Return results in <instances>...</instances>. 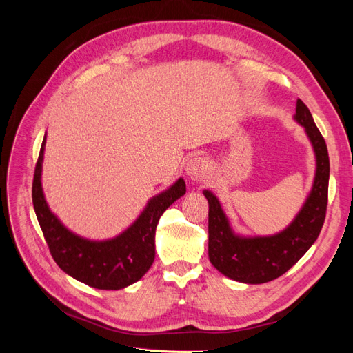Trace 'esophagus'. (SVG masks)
<instances>
[{"mask_svg":"<svg viewBox=\"0 0 353 353\" xmlns=\"http://www.w3.org/2000/svg\"><path fill=\"white\" fill-rule=\"evenodd\" d=\"M209 160L206 157H194L190 160V163L187 165V174L190 175L191 179L194 181H201L205 179L209 175Z\"/></svg>","mask_w":353,"mask_h":353,"instance_id":"obj_1","label":"esophagus"}]
</instances>
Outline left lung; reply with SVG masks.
<instances>
[{
    "mask_svg": "<svg viewBox=\"0 0 353 353\" xmlns=\"http://www.w3.org/2000/svg\"><path fill=\"white\" fill-rule=\"evenodd\" d=\"M294 119L305 126L314 145L316 172L311 194L296 219L284 231L271 237L243 239L236 236L218 199L210 191H205L209 201V261L231 280L262 284L279 279L307 252L324 225L330 178L327 144L311 112L301 99L296 104Z\"/></svg>",
    "mask_w": 353,
    "mask_h": 353,
    "instance_id": "8db88e82",
    "label": "left lung"
}]
</instances>
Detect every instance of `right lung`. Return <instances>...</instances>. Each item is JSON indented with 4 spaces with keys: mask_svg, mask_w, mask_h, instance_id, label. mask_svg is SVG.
Wrapping results in <instances>:
<instances>
[{
    "mask_svg": "<svg viewBox=\"0 0 353 353\" xmlns=\"http://www.w3.org/2000/svg\"><path fill=\"white\" fill-rule=\"evenodd\" d=\"M44 143L35 165L32 201L52 259L73 279L100 290H119L134 284L150 270L159 219L175 200L185 194L184 179L179 178L165 193L152 199L141 216L119 237L90 241L68 231L47 206L41 188Z\"/></svg>",
    "mask_w": 353,
    "mask_h": 353,
    "instance_id": "1",
    "label": "right lung"
}]
</instances>
